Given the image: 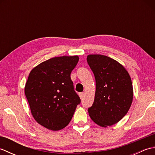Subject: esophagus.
I'll return each mask as SVG.
<instances>
[{
    "label": "esophagus",
    "instance_id": "esophagus-1",
    "mask_svg": "<svg viewBox=\"0 0 155 155\" xmlns=\"http://www.w3.org/2000/svg\"><path fill=\"white\" fill-rule=\"evenodd\" d=\"M79 97L81 98V99H83V98L84 97V93H79Z\"/></svg>",
    "mask_w": 155,
    "mask_h": 155
}]
</instances>
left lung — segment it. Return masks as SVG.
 <instances>
[{
    "mask_svg": "<svg viewBox=\"0 0 155 155\" xmlns=\"http://www.w3.org/2000/svg\"><path fill=\"white\" fill-rule=\"evenodd\" d=\"M87 62L94 75L96 92L89 116L101 127L111 126L123 118L133 102L132 81L126 69L114 59L90 54Z\"/></svg>",
    "mask_w": 155,
    "mask_h": 155,
    "instance_id": "left-lung-1",
    "label": "left lung"
}]
</instances>
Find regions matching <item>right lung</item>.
I'll list each match as a JSON object with an SVG mask.
<instances>
[{"label":"right lung","mask_w":155,"mask_h":155,"mask_svg":"<svg viewBox=\"0 0 155 155\" xmlns=\"http://www.w3.org/2000/svg\"><path fill=\"white\" fill-rule=\"evenodd\" d=\"M78 56L54 57L31 71L25 93L31 113L38 124L52 130L67 127L81 98L71 78Z\"/></svg>","instance_id":"obj_1"}]
</instances>
